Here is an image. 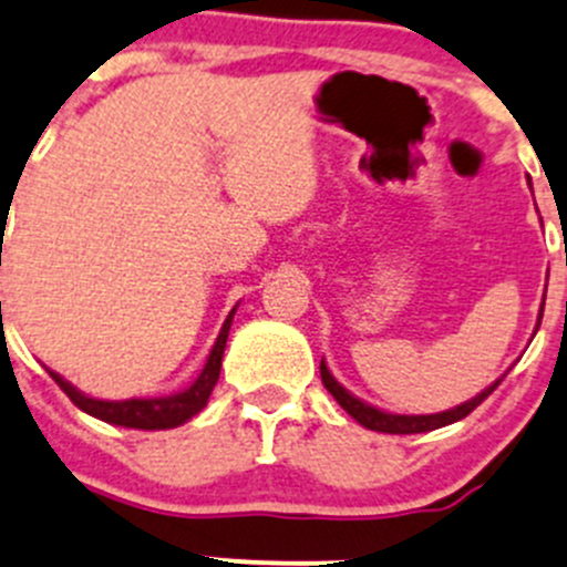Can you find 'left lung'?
Segmentation results:
<instances>
[{"instance_id": "1", "label": "left lung", "mask_w": 567, "mask_h": 567, "mask_svg": "<svg viewBox=\"0 0 567 567\" xmlns=\"http://www.w3.org/2000/svg\"><path fill=\"white\" fill-rule=\"evenodd\" d=\"M540 319H543V308H540ZM537 328H540V322H537ZM319 374H322V383L324 389L333 394V400L339 402L341 408H344L347 413H350L352 419H355L358 424H363L367 430H374V433H391V435H411V433H430V430H439V427H446V424L452 422H461V419H466L468 413L474 411L480 402H485L487 396L496 391V385L502 383V378L496 380V383L487 385L485 391H480V394L474 396V400L463 402V405L452 408V411H441V413H427V416H402V413H389V411H380V408L369 405V402L358 400V396H352L350 391L344 389V385L339 383V380L330 374V369L324 367V361L319 363Z\"/></svg>"}]
</instances>
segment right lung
Instances as JSON below:
<instances>
[{
    "instance_id": "obj_1",
    "label": "right lung",
    "mask_w": 567,
    "mask_h": 567,
    "mask_svg": "<svg viewBox=\"0 0 567 567\" xmlns=\"http://www.w3.org/2000/svg\"><path fill=\"white\" fill-rule=\"evenodd\" d=\"M237 306L231 308V313L223 322L220 336H217L215 347H212L209 358H206L204 369H200L198 378L193 380V385H187L184 391H176V394L167 396H134V400H93V396L82 394L80 389L69 383V380L60 378L58 372L52 374L54 383L69 394V400L74 402L80 411H85L87 416L101 419L106 424H117V427H134V430H171L178 427V424L189 422L195 413H200L209 402L212 389L217 385V378H220V367H223V350H226L228 341V330H231V319Z\"/></svg>"
}]
</instances>
